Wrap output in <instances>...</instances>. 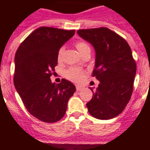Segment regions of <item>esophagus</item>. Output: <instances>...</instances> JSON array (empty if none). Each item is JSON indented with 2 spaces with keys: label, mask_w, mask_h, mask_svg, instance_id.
Returning a JSON list of instances; mask_svg holds the SVG:
<instances>
[{
  "label": "esophagus",
  "mask_w": 150,
  "mask_h": 150,
  "mask_svg": "<svg viewBox=\"0 0 150 150\" xmlns=\"http://www.w3.org/2000/svg\"><path fill=\"white\" fill-rule=\"evenodd\" d=\"M83 90V87L82 86H76V90L77 91H81Z\"/></svg>",
  "instance_id": "1"
}]
</instances>
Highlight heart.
Returning a JSON list of instances; mask_svg holds the SVG:
<instances>
[{
	"instance_id": "heart-1",
	"label": "heart",
	"mask_w": 150,
	"mask_h": 150,
	"mask_svg": "<svg viewBox=\"0 0 150 150\" xmlns=\"http://www.w3.org/2000/svg\"><path fill=\"white\" fill-rule=\"evenodd\" d=\"M75 47L77 49L78 52H79L80 55L83 54L84 52H90V45L84 42H78L75 44ZM64 52V48L61 47L60 50H58L57 52V60L58 62H61L63 58V54ZM65 77L68 79L74 81V82H79L83 79V71L76 68V67H71L69 68L68 70L65 71Z\"/></svg>"
}]
</instances>
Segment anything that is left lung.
Listing matches in <instances>:
<instances>
[{
	"mask_svg": "<svg viewBox=\"0 0 150 150\" xmlns=\"http://www.w3.org/2000/svg\"><path fill=\"white\" fill-rule=\"evenodd\" d=\"M80 38L95 50L93 76L100 82L93 91V98L86 104L91 116L109 120L120 114L133 92L136 64L127 42L106 28L79 30Z\"/></svg>",
	"mask_w": 150,
	"mask_h": 150,
	"instance_id": "left-lung-1",
	"label": "left lung"
}]
</instances>
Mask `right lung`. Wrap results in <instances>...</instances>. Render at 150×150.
<instances>
[{
    "label": "right lung",
    "mask_w": 150,
    "mask_h": 150,
    "mask_svg": "<svg viewBox=\"0 0 150 150\" xmlns=\"http://www.w3.org/2000/svg\"><path fill=\"white\" fill-rule=\"evenodd\" d=\"M75 30L42 27L33 31L18 48L15 56L14 85L32 116L54 123L64 116L67 101L75 86L63 79L52 83L50 76L57 65V52Z\"/></svg>",
    "instance_id": "obj_1"
}]
</instances>
